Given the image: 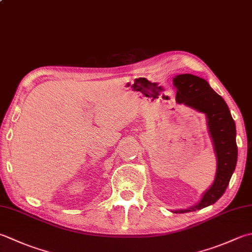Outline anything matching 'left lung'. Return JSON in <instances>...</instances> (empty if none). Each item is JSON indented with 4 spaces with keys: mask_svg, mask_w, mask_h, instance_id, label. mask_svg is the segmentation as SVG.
I'll list each match as a JSON object with an SVG mask.
<instances>
[{
    "mask_svg": "<svg viewBox=\"0 0 252 252\" xmlns=\"http://www.w3.org/2000/svg\"><path fill=\"white\" fill-rule=\"evenodd\" d=\"M172 82L177 88L176 101L205 115L218 160L213 184L203 192L198 203L188 209L172 211L174 213H187L214 204L224 194L237 164L236 126L227 103L204 78L180 74L172 78Z\"/></svg>",
    "mask_w": 252,
    "mask_h": 252,
    "instance_id": "1",
    "label": "left lung"
}]
</instances>
